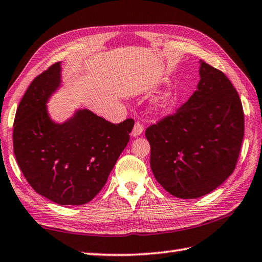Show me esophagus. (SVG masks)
<instances>
[{"label": "esophagus", "mask_w": 262, "mask_h": 262, "mask_svg": "<svg viewBox=\"0 0 262 262\" xmlns=\"http://www.w3.org/2000/svg\"><path fill=\"white\" fill-rule=\"evenodd\" d=\"M143 130H144V127L141 124L140 121H137L136 124L134 125V128H133L132 130V136L133 137H137V136H141Z\"/></svg>", "instance_id": "esophagus-1"}]
</instances>
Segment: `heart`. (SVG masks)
Instances as JSON below:
<instances>
[{
  "instance_id": "heart-1",
  "label": "heart",
  "mask_w": 262,
  "mask_h": 262,
  "mask_svg": "<svg viewBox=\"0 0 262 262\" xmlns=\"http://www.w3.org/2000/svg\"><path fill=\"white\" fill-rule=\"evenodd\" d=\"M169 104H170V95L166 94L161 97H159V99L155 101V103H153V109L158 112H160V111L166 110L169 106Z\"/></svg>"
}]
</instances>
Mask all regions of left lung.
I'll return each mask as SVG.
<instances>
[{"label":"left lung","instance_id":"8db88e82","mask_svg":"<svg viewBox=\"0 0 262 262\" xmlns=\"http://www.w3.org/2000/svg\"><path fill=\"white\" fill-rule=\"evenodd\" d=\"M196 91L176 115L146 129L150 165L171 195L196 199L234 171L244 136V114L226 75L200 60Z\"/></svg>","mask_w":262,"mask_h":262}]
</instances>
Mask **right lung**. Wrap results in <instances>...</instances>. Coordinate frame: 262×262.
<instances>
[{
    "mask_svg": "<svg viewBox=\"0 0 262 262\" xmlns=\"http://www.w3.org/2000/svg\"><path fill=\"white\" fill-rule=\"evenodd\" d=\"M61 84V62H56L29 85L14 118L13 152L36 193L61 206H80L105 185L129 142L134 120L115 125L90 110L76 109L56 122L48 103Z\"/></svg>",
    "mask_w": 262,
    "mask_h": 262,
    "instance_id": "1",
    "label": "right lung"
}]
</instances>
